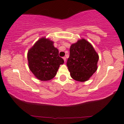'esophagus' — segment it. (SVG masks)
<instances>
[{
  "label": "esophagus",
  "instance_id": "1",
  "mask_svg": "<svg viewBox=\"0 0 124 124\" xmlns=\"http://www.w3.org/2000/svg\"><path fill=\"white\" fill-rule=\"evenodd\" d=\"M63 60H64V61H65V62L66 61V57H63Z\"/></svg>",
  "mask_w": 124,
  "mask_h": 124
}]
</instances>
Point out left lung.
Here are the masks:
<instances>
[{
	"mask_svg": "<svg viewBox=\"0 0 124 124\" xmlns=\"http://www.w3.org/2000/svg\"><path fill=\"white\" fill-rule=\"evenodd\" d=\"M99 56L94 48L85 39L72 44L67 66L73 79L85 82L97 71Z\"/></svg>",
	"mask_w": 124,
	"mask_h": 124,
	"instance_id": "1",
	"label": "left lung"
}]
</instances>
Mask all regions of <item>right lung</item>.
<instances>
[{
	"label": "right lung",
	"instance_id": "obj_1",
	"mask_svg": "<svg viewBox=\"0 0 124 124\" xmlns=\"http://www.w3.org/2000/svg\"><path fill=\"white\" fill-rule=\"evenodd\" d=\"M29 67L39 80L49 81L57 74L63 59L59 57V51L54 46V42L43 37L38 40L28 51Z\"/></svg>",
	"mask_w": 124,
	"mask_h": 124
}]
</instances>
